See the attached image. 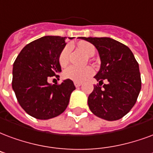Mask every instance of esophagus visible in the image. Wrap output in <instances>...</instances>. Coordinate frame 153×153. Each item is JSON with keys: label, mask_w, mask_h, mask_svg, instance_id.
<instances>
[{"label": "esophagus", "mask_w": 153, "mask_h": 153, "mask_svg": "<svg viewBox=\"0 0 153 153\" xmlns=\"http://www.w3.org/2000/svg\"><path fill=\"white\" fill-rule=\"evenodd\" d=\"M82 85V82H74V86L76 87V88H79L80 86Z\"/></svg>", "instance_id": "34e87169"}]
</instances>
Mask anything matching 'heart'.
<instances>
[{"label":"heart","instance_id":"1","mask_svg":"<svg viewBox=\"0 0 153 153\" xmlns=\"http://www.w3.org/2000/svg\"><path fill=\"white\" fill-rule=\"evenodd\" d=\"M79 48L88 56H93L95 53V47L88 42H80L79 44ZM71 48L70 45H66L61 51L59 56H58V61H59L60 65L62 66H65L68 64L69 54L71 52ZM93 74L94 70L91 66L81 68L77 67L74 65H71L65 69L63 73V75L65 79L72 80L74 82H82L87 78L91 76Z\"/></svg>","mask_w":153,"mask_h":153}]
</instances>
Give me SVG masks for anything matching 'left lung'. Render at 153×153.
Wrapping results in <instances>:
<instances>
[{"instance_id":"obj_1","label":"left lung","mask_w":153,"mask_h":153,"mask_svg":"<svg viewBox=\"0 0 153 153\" xmlns=\"http://www.w3.org/2000/svg\"><path fill=\"white\" fill-rule=\"evenodd\" d=\"M97 48L101 65L95 79L99 83L88 97L89 108L96 116L115 121L130 112L141 90L139 64L131 49L108 37H81ZM108 80L102 85V81Z\"/></svg>"}]
</instances>
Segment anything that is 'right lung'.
Returning <instances> with one entry per match:
<instances>
[{
    "label": "right lung",
    "instance_id": "right-lung-1",
    "mask_svg": "<svg viewBox=\"0 0 153 153\" xmlns=\"http://www.w3.org/2000/svg\"><path fill=\"white\" fill-rule=\"evenodd\" d=\"M65 39L48 36L36 39L22 48L13 63L12 88L17 100L27 114L37 119L62 114L75 89L71 79L61 84L48 82L49 77L58 78L56 74L62 71L58 56Z\"/></svg>",
    "mask_w": 153,
    "mask_h": 153
}]
</instances>
